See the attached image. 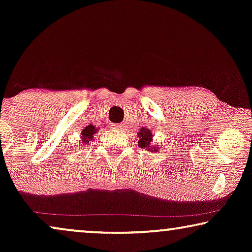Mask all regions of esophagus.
Returning <instances> with one entry per match:
<instances>
[{
  "label": "esophagus",
  "mask_w": 252,
  "mask_h": 252,
  "mask_svg": "<svg viewBox=\"0 0 252 252\" xmlns=\"http://www.w3.org/2000/svg\"><path fill=\"white\" fill-rule=\"evenodd\" d=\"M124 127H125V126H124L123 124H118V125H116V128H118V129H120V130L124 129Z\"/></svg>",
  "instance_id": "1"
}]
</instances>
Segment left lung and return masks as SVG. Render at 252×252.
<instances>
[{"label": "left lung", "mask_w": 252, "mask_h": 252, "mask_svg": "<svg viewBox=\"0 0 252 252\" xmlns=\"http://www.w3.org/2000/svg\"><path fill=\"white\" fill-rule=\"evenodd\" d=\"M139 135V147L142 148V149H148V150H156L155 148L151 147V141H153V133L150 132L148 128H140V132L137 133Z\"/></svg>", "instance_id": "8db88e82"}]
</instances>
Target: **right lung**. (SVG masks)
Segmentation results:
<instances>
[{
    "label": "right lung",
    "mask_w": 252,
    "mask_h": 252,
    "mask_svg": "<svg viewBox=\"0 0 252 252\" xmlns=\"http://www.w3.org/2000/svg\"><path fill=\"white\" fill-rule=\"evenodd\" d=\"M97 132V129H96V127H94L93 125H88L86 128L82 129V143L84 144H88L89 141L93 139V135Z\"/></svg>",
    "instance_id": "add662e5"
}]
</instances>
